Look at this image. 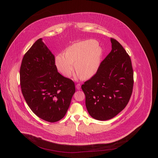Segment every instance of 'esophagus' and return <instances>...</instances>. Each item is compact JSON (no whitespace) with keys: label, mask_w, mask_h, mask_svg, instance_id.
I'll list each match as a JSON object with an SVG mask.
<instances>
[{"label":"esophagus","mask_w":158,"mask_h":158,"mask_svg":"<svg viewBox=\"0 0 158 158\" xmlns=\"http://www.w3.org/2000/svg\"><path fill=\"white\" fill-rule=\"evenodd\" d=\"M76 88L77 89H78V90H80V88H81V85L80 84H77V85H76Z\"/></svg>","instance_id":"1"}]
</instances>
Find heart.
<instances>
[{
    "mask_svg": "<svg viewBox=\"0 0 158 158\" xmlns=\"http://www.w3.org/2000/svg\"><path fill=\"white\" fill-rule=\"evenodd\" d=\"M93 40L74 43L69 46L64 53H59L55 58L58 69L66 77H70L75 70L78 77L90 78L97 72L100 65L102 50Z\"/></svg>",
    "mask_w": 158,
    "mask_h": 158,
    "instance_id": "1",
    "label": "heart"
}]
</instances>
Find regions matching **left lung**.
<instances>
[{
	"instance_id": "1",
	"label": "left lung",
	"mask_w": 158,
	"mask_h": 158,
	"mask_svg": "<svg viewBox=\"0 0 158 158\" xmlns=\"http://www.w3.org/2000/svg\"><path fill=\"white\" fill-rule=\"evenodd\" d=\"M112 50L97 73L82 85L90 116L109 120L128 104L133 92V70L130 56L117 41L111 38Z\"/></svg>"
}]
</instances>
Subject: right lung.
I'll use <instances>...</instances> for the list:
<instances>
[{"mask_svg": "<svg viewBox=\"0 0 158 158\" xmlns=\"http://www.w3.org/2000/svg\"><path fill=\"white\" fill-rule=\"evenodd\" d=\"M20 83L29 108L48 122H56L64 117L75 92L73 81L58 72L55 56L42 38L23 57Z\"/></svg>", "mask_w": 158, "mask_h": 158, "instance_id": "1", "label": "right lung"}]
</instances>
